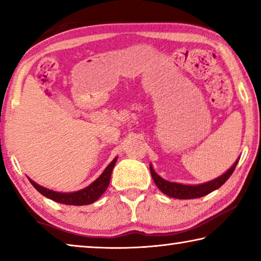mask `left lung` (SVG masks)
<instances>
[{"label": "left lung", "mask_w": 261, "mask_h": 261, "mask_svg": "<svg viewBox=\"0 0 261 261\" xmlns=\"http://www.w3.org/2000/svg\"><path fill=\"white\" fill-rule=\"evenodd\" d=\"M238 160H240V158H238ZM238 160L235 161V163L230 167V169H228L226 173L219 176L218 178L198 185H185L163 179L154 171L152 165H149V170H151V175L154 183H155L156 187L160 189L163 193L167 194L168 197L177 198V199H194V198H200L206 196V194L211 193L216 189H219L221 185L226 183L227 179L230 177L233 170H235Z\"/></svg>", "instance_id": "8db88e82"}]
</instances>
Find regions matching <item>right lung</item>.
Wrapping results in <instances>:
<instances>
[{"instance_id":"add662e5","label":"right lung","mask_w":261,"mask_h":261,"mask_svg":"<svg viewBox=\"0 0 261 261\" xmlns=\"http://www.w3.org/2000/svg\"><path fill=\"white\" fill-rule=\"evenodd\" d=\"M116 161H117V158H115L114 160L109 163L108 167L103 170V173L101 174L93 183L76 192H69V193L56 192V191H53V190L41 187V185L33 182L32 179L30 178L29 179L31 184H32L33 187L42 194V196L49 198V199L54 200L56 202H61V204H64V205H73V206L90 205L92 202L98 200L99 198L102 196L106 190H107L110 182V176H112L113 168L115 166V163H116Z\"/></svg>"}]
</instances>
